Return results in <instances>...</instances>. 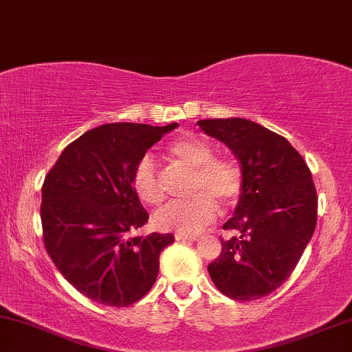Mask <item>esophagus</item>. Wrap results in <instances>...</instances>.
Here are the masks:
<instances>
[{"mask_svg":"<svg viewBox=\"0 0 352 352\" xmlns=\"http://www.w3.org/2000/svg\"><path fill=\"white\" fill-rule=\"evenodd\" d=\"M176 241H196L199 240V235H186V233H176Z\"/></svg>","mask_w":352,"mask_h":352,"instance_id":"34e87169","label":"esophagus"}]
</instances>
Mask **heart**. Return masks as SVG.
Listing matches in <instances>:
<instances>
[{
  "mask_svg": "<svg viewBox=\"0 0 352 352\" xmlns=\"http://www.w3.org/2000/svg\"><path fill=\"white\" fill-rule=\"evenodd\" d=\"M168 153L176 162L192 168L190 192L196 196L164 206L155 214V225L164 232L194 235L215 220L219 212L217 201L228 207L240 196V168L232 160L217 158L209 143L197 137L177 138L169 145ZM132 186L138 199L148 206H158L163 201L162 179L150 155H145L137 163Z\"/></svg>",
  "mask_w": 352,
  "mask_h": 352,
  "instance_id": "b5f03b06",
  "label": "heart"
}]
</instances>
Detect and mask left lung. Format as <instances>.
Here are the masks:
<instances>
[{
    "label": "left lung",
    "mask_w": 352,
    "mask_h": 352,
    "mask_svg": "<svg viewBox=\"0 0 352 352\" xmlns=\"http://www.w3.org/2000/svg\"><path fill=\"white\" fill-rule=\"evenodd\" d=\"M207 135L223 142L240 162L241 190L225 230L222 253L207 269L220 292L248 302L284 284L311 240L316 199L302 155L279 133L241 117L204 119Z\"/></svg>",
    "instance_id": "8db88e82"
}]
</instances>
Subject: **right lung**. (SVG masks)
<instances>
[{
    "instance_id": "right-lung-1",
    "label": "right lung",
    "mask_w": 352,
    "mask_h": 352,
    "mask_svg": "<svg viewBox=\"0 0 352 352\" xmlns=\"http://www.w3.org/2000/svg\"><path fill=\"white\" fill-rule=\"evenodd\" d=\"M176 122L91 129L58 156L42 186L43 245L56 269L91 300L127 307L153 287L171 233L129 236L148 222L132 175Z\"/></svg>"
}]
</instances>
